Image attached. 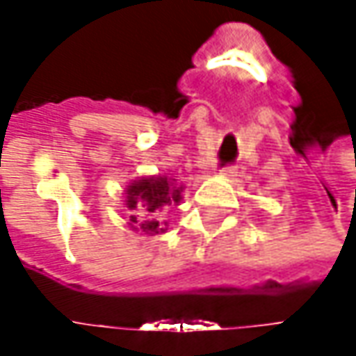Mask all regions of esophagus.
<instances>
[{
    "label": "esophagus",
    "instance_id": "1",
    "mask_svg": "<svg viewBox=\"0 0 356 356\" xmlns=\"http://www.w3.org/2000/svg\"><path fill=\"white\" fill-rule=\"evenodd\" d=\"M235 173H237L235 167H222V169H220V175H222V177H235Z\"/></svg>",
    "mask_w": 356,
    "mask_h": 356
}]
</instances>
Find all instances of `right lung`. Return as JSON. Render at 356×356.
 <instances>
[{
  "instance_id": "right-lung-1",
  "label": "right lung",
  "mask_w": 356,
  "mask_h": 356,
  "mask_svg": "<svg viewBox=\"0 0 356 356\" xmlns=\"http://www.w3.org/2000/svg\"><path fill=\"white\" fill-rule=\"evenodd\" d=\"M183 187L175 183V179L142 177L127 185L125 189V206L131 212L129 225L131 229L142 231L144 235H156L163 233L161 225V212L167 206H177L181 202Z\"/></svg>"
}]
</instances>
